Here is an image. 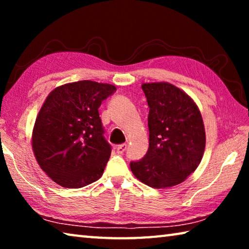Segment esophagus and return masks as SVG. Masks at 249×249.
<instances>
[{
	"label": "esophagus",
	"instance_id": "1",
	"mask_svg": "<svg viewBox=\"0 0 249 249\" xmlns=\"http://www.w3.org/2000/svg\"><path fill=\"white\" fill-rule=\"evenodd\" d=\"M125 150H126V144L120 145V146L116 147V153H117V154H123Z\"/></svg>",
	"mask_w": 249,
	"mask_h": 249
}]
</instances>
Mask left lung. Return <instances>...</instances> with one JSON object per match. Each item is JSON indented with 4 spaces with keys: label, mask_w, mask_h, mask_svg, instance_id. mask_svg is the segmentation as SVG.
I'll list each match as a JSON object with an SVG mask.
<instances>
[{
    "label": "left lung",
    "mask_w": 249,
    "mask_h": 249,
    "mask_svg": "<svg viewBox=\"0 0 249 249\" xmlns=\"http://www.w3.org/2000/svg\"><path fill=\"white\" fill-rule=\"evenodd\" d=\"M149 107V147L145 157L130 162L142 183L155 189L179 184L195 172L205 149V128L190 95L169 82L142 83Z\"/></svg>",
    "instance_id": "obj_1"
}]
</instances>
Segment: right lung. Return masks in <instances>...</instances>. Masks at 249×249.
<instances>
[{"mask_svg": "<svg viewBox=\"0 0 249 249\" xmlns=\"http://www.w3.org/2000/svg\"><path fill=\"white\" fill-rule=\"evenodd\" d=\"M115 86L91 80L66 83L50 92L37 114L32 147L53 182L78 189L99 180L111 156L99 107Z\"/></svg>", "mask_w": 249, "mask_h": 249, "instance_id": "1", "label": "right lung"}]
</instances>
